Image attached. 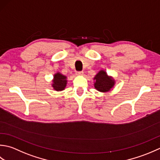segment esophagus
<instances>
[{"label": "esophagus", "mask_w": 160, "mask_h": 160, "mask_svg": "<svg viewBox=\"0 0 160 160\" xmlns=\"http://www.w3.org/2000/svg\"><path fill=\"white\" fill-rule=\"evenodd\" d=\"M76 74H77V75H78V76H81V75H83V71L77 72Z\"/></svg>", "instance_id": "esophagus-1"}]
</instances>
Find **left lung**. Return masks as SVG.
Here are the masks:
<instances>
[{
    "mask_svg": "<svg viewBox=\"0 0 160 160\" xmlns=\"http://www.w3.org/2000/svg\"><path fill=\"white\" fill-rule=\"evenodd\" d=\"M94 79L95 80L94 88L102 92L109 91L115 85V80L112 77L108 76L106 72L103 70L99 71L94 77Z\"/></svg>",
    "mask_w": 160,
    "mask_h": 160,
    "instance_id": "left-lung-1",
    "label": "left lung"
}]
</instances>
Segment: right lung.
<instances>
[{
    "mask_svg": "<svg viewBox=\"0 0 160 160\" xmlns=\"http://www.w3.org/2000/svg\"><path fill=\"white\" fill-rule=\"evenodd\" d=\"M67 84L66 77L58 72L54 74L52 87L56 91H61L65 89Z\"/></svg>",
    "mask_w": 160,
    "mask_h": 160,
    "instance_id": "right-lung-1",
    "label": "right lung"
}]
</instances>
